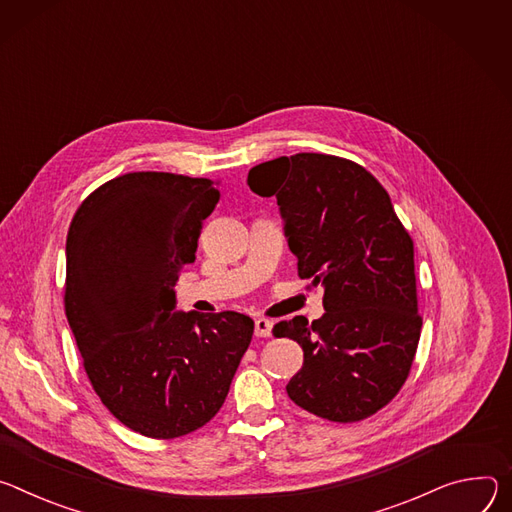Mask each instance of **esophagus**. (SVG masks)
<instances>
[{
    "mask_svg": "<svg viewBox=\"0 0 512 512\" xmlns=\"http://www.w3.org/2000/svg\"><path fill=\"white\" fill-rule=\"evenodd\" d=\"M270 333H272V323L268 321V319H256L254 321V335L256 337H270Z\"/></svg>",
    "mask_w": 512,
    "mask_h": 512,
    "instance_id": "obj_1",
    "label": "esophagus"
}]
</instances>
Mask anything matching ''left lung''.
I'll return each instance as SVG.
<instances>
[{
    "instance_id": "obj_1",
    "label": "left lung",
    "mask_w": 512,
    "mask_h": 512,
    "mask_svg": "<svg viewBox=\"0 0 512 512\" xmlns=\"http://www.w3.org/2000/svg\"><path fill=\"white\" fill-rule=\"evenodd\" d=\"M248 187L276 195L299 276L325 291L321 319L272 327L305 354L291 401L337 423L374 415L405 384L421 335L413 242L388 193L356 162L313 152L254 166Z\"/></svg>"
}]
</instances>
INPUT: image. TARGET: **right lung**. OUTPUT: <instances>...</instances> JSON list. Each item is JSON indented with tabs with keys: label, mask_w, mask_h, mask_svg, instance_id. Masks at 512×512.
Returning <instances> with one entry per match:
<instances>
[{
	"label": "right lung",
	"mask_w": 512,
	"mask_h": 512,
	"mask_svg": "<svg viewBox=\"0 0 512 512\" xmlns=\"http://www.w3.org/2000/svg\"><path fill=\"white\" fill-rule=\"evenodd\" d=\"M217 183L130 173L91 193L67 236V319L85 372L109 413L170 439L215 417L250 346L236 311L183 313L175 282L195 262Z\"/></svg>",
	"instance_id": "right-lung-1"
}]
</instances>
